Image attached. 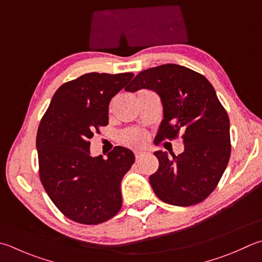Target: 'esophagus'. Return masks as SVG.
<instances>
[{"instance_id":"esophagus-1","label":"esophagus","mask_w":262,"mask_h":262,"mask_svg":"<svg viewBox=\"0 0 262 262\" xmlns=\"http://www.w3.org/2000/svg\"><path fill=\"white\" fill-rule=\"evenodd\" d=\"M145 154V152L144 151H140V150H136L135 151V156H136V160H139L140 159V157L142 156V155H144Z\"/></svg>"}]
</instances>
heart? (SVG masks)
<instances>
[{
	"label": "heart",
	"mask_w": 262,
	"mask_h": 262,
	"mask_svg": "<svg viewBox=\"0 0 262 262\" xmlns=\"http://www.w3.org/2000/svg\"><path fill=\"white\" fill-rule=\"evenodd\" d=\"M121 141L126 146L141 148L147 144L148 135L139 129H127L121 133Z\"/></svg>",
	"instance_id": "b5f03b06"
}]
</instances>
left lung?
<instances>
[{
  "instance_id": "left-lung-1",
  "label": "left lung",
  "mask_w": 262,
  "mask_h": 262,
  "mask_svg": "<svg viewBox=\"0 0 262 262\" xmlns=\"http://www.w3.org/2000/svg\"><path fill=\"white\" fill-rule=\"evenodd\" d=\"M159 93L164 118L156 139H176L182 132L185 150L178 156L155 151L159 169L149 177L156 196L167 204L201 203L218 186L230 157L229 117L208 78L189 68L165 63L133 78L127 92Z\"/></svg>"
}]
</instances>
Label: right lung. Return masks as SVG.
<instances>
[{
	"label": "right lung",
	"instance_id": "right-lung-1",
	"mask_svg": "<svg viewBox=\"0 0 262 262\" xmlns=\"http://www.w3.org/2000/svg\"><path fill=\"white\" fill-rule=\"evenodd\" d=\"M132 77V73H88L63 83L39 122V179L58 210L75 223H105L122 208L121 181L135 155L116 146L107 159L92 157L89 140L108 124L112 98Z\"/></svg>",
	"mask_w": 262,
	"mask_h": 262
}]
</instances>
